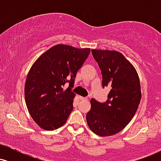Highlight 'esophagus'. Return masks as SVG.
Segmentation results:
<instances>
[{
    "label": "esophagus",
    "instance_id": "obj_1",
    "mask_svg": "<svg viewBox=\"0 0 161 161\" xmlns=\"http://www.w3.org/2000/svg\"><path fill=\"white\" fill-rule=\"evenodd\" d=\"M79 99L81 100V101H88V98L87 97H82V96H79Z\"/></svg>",
    "mask_w": 161,
    "mask_h": 161
}]
</instances>
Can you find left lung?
<instances>
[{
    "label": "left lung",
    "instance_id": "left-lung-1",
    "mask_svg": "<svg viewBox=\"0 0 161 161\" xmlns=\"http://www.w3.org/2000/svg\"><path fill=\"white\" fill-rule=\"evenodd\" d=\"M102 74V86L110 87L104 103L91 100L86 115L90 129L100 136H110L123 130L131 121L141 101V86L137 72L121 53L92 50Z\"/></svg>",
    "mask_w": 161,
    "mask_h": 161
}]
</instances>
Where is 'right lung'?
Returning <instances> with one entry per match:
<instances>
[{
    "label": "right lung",
    "mask_w": 161,
    "mask_h": 161,
    "mask_svg": "<svg viewBox=\"0 0 161 161\" xmlns=\"http://www.w3.org/2000/svg\"><path fill=\"white\" fill-rule=\"evenodd\" d=\"M90 48L57 45L37 59L26 77L25 100L29 114L42 129L54 130L65 124L73 110L71 91L78 70ZM66 83L69 87L64 89Z\"/></svg>",
    "instance_id": "add662e5"
}]
</instances>
